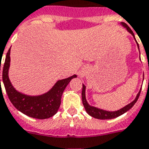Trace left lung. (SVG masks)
Wrapping results in <instances>:
<instances>
[{
	"instance_id": "1",
	"label": "left lung",
	"mask_w": 149,
	"mask_h": 149,
	"mask_svg": "<svg viewBox=\"0 0 149 149\" xmlns=\"http://www.w3.org/2000/svg\"><path fill=\"white\" fill-rule=\"evenodd\" d=\"M120 25L126 29L127 30L128 33H130L131 35L134 36V39L135 40L136 43H137V46L138 47V49H139V46H138V42L136 41L135 36L134 35V33L132 32L130 27H129L128 25H127L126 23L124 22H120ZM144 76V75H143ZM144 79V78H143ZM85 85L84 84H82V92H81V99H82V103L83 106L85 107V110L88 113V114H89L91 116H93L94 118L96 119H100V120H107V119H113L116 118L117 116H120L122 114H124V113H126L127 111H128L129 109H131L132 107H133L134 105L135 104V102H137V100H138V98H139V95H140V93L141 90V88L140 89V91L138 92V93L136 95L135 99L132 101L131 102H130L129 104H127V106L124 107L121 109H118V110H116V111H107V110H104V109H100V108H97V107H93V106H90V105L88 104L87 102V100H86V97H85Z\"/></svg>"
}]
</instances>
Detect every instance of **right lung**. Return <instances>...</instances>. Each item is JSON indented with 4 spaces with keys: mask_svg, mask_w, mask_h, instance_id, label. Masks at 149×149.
Here are the masks:
<instances>
[{
    "mask_svg": "<svg viewBox=\"0 0 149 149\" xmlns=\"http://www.w3.org/2000/svg\"><path fill=\"white\" fill-rule=\"evenodd\" d=\"M10 52L11 49H9L8 52L7 53L5 61L3 65L2 78L5 90L11 103L18 110L33 118L43 120L55 115L58 111L61 102L62 94L65 88L72 78H77V75L74 74L69 78L58 80L55 85L44 94L39 95H25L16 90L9 79L8 71L11 61Z\"/></svg>",
    "mask_w": 149,
    "mask_h": 149,
    "instance_id": "add662e5",
    "label": "right lung"
}]
</instances>
